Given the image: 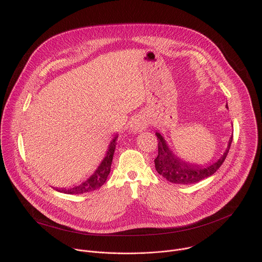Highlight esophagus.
Returning a JSON list of instances; mask_svg holds the SVG:
<instances>
[{
	"label": "esophagus",
	"mask_w": 262,
	"mask_h": 262,
	"mask_svg": "<svg viewBox=\"0 0 262 262\" xmlns=\"http://www.w3.org/2000/svg\"><path fill=\"white\" fill-rule=\"evenodd\" d=\"M147 127V122L145 119L138 117L134 119V121L130 124V129L133 133H140L142 130H145Z\"/></svg>",
	"instance_id": "esophagus-1"
}]
</instances>
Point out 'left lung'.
Segmentation results:
<instances>
[{
	"instance_id": "8db88e82",
	"label": "left lung",
	"mask_w": 262,
	"mask_h": 262,
	"mask_svg": "<svg viewBox=\"0 0 262 262\" xmlns=\"http://www.w3.org/2000/svg\"><path fill=\"white\" fill-rule=\"evenodd\" d=\"M226 107L228 108V105ZM156 135L159 140V155L155 160L156 170L168 181L176 184L196 183L215 173L228 155L233 137L231 135L225 152L219 160L206 165H198L181 160L172 151L163 134L157 130Z\"/></svg>"
}]
</instances>
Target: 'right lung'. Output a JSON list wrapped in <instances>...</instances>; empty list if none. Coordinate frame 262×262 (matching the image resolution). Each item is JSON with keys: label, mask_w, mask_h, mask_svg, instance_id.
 Returning a JSON list of instances; mask_svg holds the SVG:
<instances>
[{"label": "right lung", "mask_w": 262, "mask_h": 262, "mask_svg": "<svg viewBox=\"0 0 262 262\" xmlns=\"http://www.w3.org/2000/svg\"><path fill=\"white\" fill-rule=\"evenodd\" d=\"M117 138H118V134H116L115 137L113 138V140L110 142L107 150L105 152V157L100 162V164L98 165V167L96 168V170L93 172V174L91 176H89L83 182L71 186V188H68V189L56 188L55 190H57L60 193H64V194L77 195V194L89 193V192H92V191L100 188V186L105 182V180L111 172V165H112V162H113V157H114L115 148H116V144H117L116 143Z\"/></svg>", "instance_id": "right-lung-1"}]
</instances>
